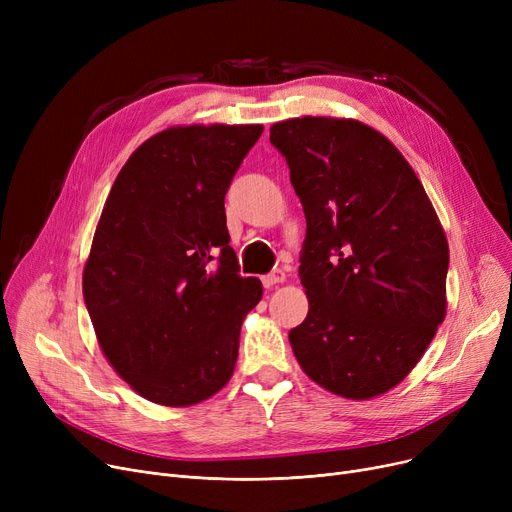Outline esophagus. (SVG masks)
<instances>
[{
	"label": "esophagus",
	"mask_w": 512,
	"mask_h": 512,
	"mask_svg": "<svg viewBox=\"0 0 512 512\" xmlns=\"http://www.w3.org/2000/svg\"><path fill=\"white\" fill-rule=\"evenodd\" d=\"M284 280H286V274H284L282 270H274L272 274L263 276V286H265V288H274V286L282 284Z\"/></svg>",
	"instance_id": "34e87169"
}]
</instances>
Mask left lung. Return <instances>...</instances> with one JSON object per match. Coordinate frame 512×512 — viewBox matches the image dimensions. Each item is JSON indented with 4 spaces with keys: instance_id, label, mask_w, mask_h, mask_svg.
<instances>
[{
    "instance_id": "left-lung-1",
    "label": "left lung",
    "mask_w": 512,
    "mask_h": 512,
    "mask_svg": "<svg viewBox=\"0 0 512 512\" xmlns=\"http://www.w3.org/2000/svg\"><path fill=\"white\" fill-rule=\"evenodd\" d=\"M307 236L309 313L288 334L299 365L332 394L367 400L400 384L446 315L448 240L409 161L351 118L276 122Z\"/></svg>"
}]
</instances>
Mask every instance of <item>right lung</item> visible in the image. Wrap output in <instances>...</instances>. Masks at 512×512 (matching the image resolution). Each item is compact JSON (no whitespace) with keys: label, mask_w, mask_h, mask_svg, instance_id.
Returning <instances> with one entry per match:
<instances>
[{"label":"right lung","mask_w":512,"mask_h":512,"mask_svg":"<svg viewBox=\"0 0 512 512\" xmlns=\"http://www.w3.org/2000/svg\"><path fill=\"white\" fill-rule=\"evenodd\" d=\"M261 132L161 130L128 157L103 205L85 305L105 359L157 405H197L234 373L242 319L263 286L238 274L224 197Z\"/></svg>","instance_id":"1"}]
</instances>
